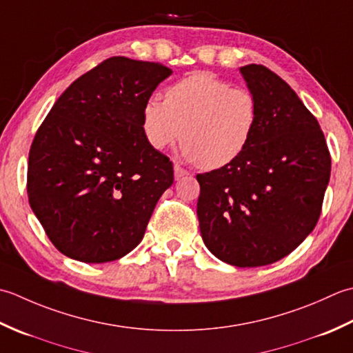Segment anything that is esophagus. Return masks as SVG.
<instances>
[{
  "instance_id": "esophagus-1",
  "label": "esophagus",
  "mask_w": 353,
  "mask_h": 353,
  "mask_svg": "<svg viewBox=\"0 0 353 353\" xmlns=\"http://www.w3.org/2000/svg\"><path fill=\"white\" fill-rule=\"evenodd\" d=\"M187 175H189V172H187L185 169H183L181 166H178V164H175V166H174V176H175L176 181H178V179L187 176Z\"/></svg>"
}]
</instances>
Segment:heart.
Segmentation results:
<instances>
[{
	"label": "heart",
	"instance_id": "heart-1",
	"mask_svg": "<svg viewBox=\"0 0 353 353\" xmlns=\"http://www.w3.org/2000/svg\"><path fill=\"white\" fill-rule=\"evenodd\" d=\"M257 123L253 92L205 71L170 85L164 100L149 97L141 110V131L150 148L161 152L183 139L185 160L205 170L236 161L250 146Z\"/></svg>",
	"mask_w": 353,
	"mask_h": 353
}]
</instances>
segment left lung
<instances>
[{"label": "left lung", "mask_w": 353, "mask_h": 353, "mask_svg": "<svg viewBox=\"0 0 353 353\" xmlns=\"http://www.w3.org/2000/svg\"><path fill=\"white\" fill-rule=\"evenodd\" d=\"M259 103V123L236 161L196 175L205 247L239 268L274 263L317 224L330 155L317 119L283 79L263 65L239 68Z\"/></svg>", "instance_id": "1"}]
</instances>
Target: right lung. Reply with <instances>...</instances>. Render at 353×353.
<instances>
[{
    "instance_id": "right-lung-1",
    "label": "right lung",
    "mask_w": 353,
    "mask_h": 353,
    "mask_svg": "<svg viewBox=\"0 0 353 353\" xmlns=\"http://www.w3.org/2000/svg\"><path fill=\"white\" fill-rule=\"evenodd\" d=\"M172 70L110 57L71 83L34 135L27 193L53 245L70 259L105 263L141 242L172 161L141 131V110Z\"/></svg>"
}]
</instances>
